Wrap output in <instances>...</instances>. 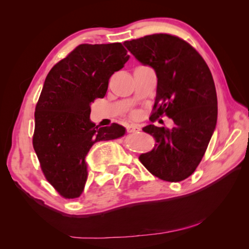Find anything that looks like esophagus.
Here are the masks:
<instances>
[{
	"mask_svg": "<svg viewBox=\"0 0 249 249\" xmlns=\"http://www.w3.org/2000/svg\"><path fill=\"white\" fill-rule=\"evenodd\" d=\"M142 129L141 126L138 125H128L127 126V132L128 133H135V132H140Z\"/></svg>",
	"mask_w": 249,
	"mask_h": 249,
	"instance_id": "obj_1",
	"label": "esophagus"
}]
</instances>
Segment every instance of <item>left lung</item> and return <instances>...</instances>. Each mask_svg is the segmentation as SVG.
Returning <instances> with one entry per match:
<instances>
[{"mask_svg": "<svg viewBox=\"0 0 249 249\" xmlns=\"http://www.w3.org/2000/svg\"><path fill=\"white\" fill-rule=\"evenodd\" d=\"M124 45L157 75L151 121L165 113L175 123L171 129L153 124L142 128L157 144L140 156L141 162L161 180L187 179L203 158L216 126L217 96L212 73L200 53L177 36L154 34Z\"/></svg>", "mask_w": 249, "mask_h": 249, "instance_id": "8db88e82", "label": "left lung"}]
</instances>
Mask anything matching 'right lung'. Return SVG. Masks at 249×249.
<instances>
[{
    "mask_svg": "<svg viewBox=\"0 0 249 249\" xmlns=\"http://www.w3.org/2000/svg\"><path fill=\"white\" fill-rule=\"evenodd\" d=\"M129 56L121 43L82 44L54 65L35 108L33 146L46 179L66 199L83 192L86 157L96 142L124 136L116 123L99 127L90 120L91 103L104 98L111 75Z\"/></svg>",
    "mask_w": 249,
    "mask_h": 249,
    "instance_id": "add662e5",
    "label": "right lung"
}]
</instances>
